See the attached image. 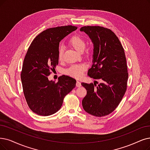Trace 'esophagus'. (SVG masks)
<instances>
[{
    "label": "esophagus",
    "mask_w": 150,
    "mask_h": 150,
    "mask_svg": "<svg viewBox=\"0 0 150 150\" xmlns=\"http://www.w3.org/2000/svg\"><path fill=\"white\" fill-rule=\"evenodd\" d=\"M81 83L79 81H77L76 82V87H81Z\"/></svg>",
    "instance_id": "obj_1"
}]
</instances>
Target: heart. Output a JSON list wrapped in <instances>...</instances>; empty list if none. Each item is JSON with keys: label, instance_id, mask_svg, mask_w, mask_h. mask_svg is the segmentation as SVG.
Returning a JSON list of instances; mask_svg holds the SVG:
<instances>
[{"label": "heart", "instance_id": "obj_1", "mask_svg": "<svg viewBox=\"0 0 150 150\" xmlns=\"http://www.w3.org/2000/svg\"><path fill=\"white\" fill-rule=\"evenodd\" d=\"M70 45L79 53H82L86 47V42L85 39L82 35L76 34L73 35L69 40ZM64 47L60 45L58 49V58L59 60H62L63 57ZM86 54L88 55L89 52L87 51ZM86 69V66L83 64H76L71 65L69 68L66 70V73L68 75L79 78L83 76V72Z\"/></svg>", "mask_w": 150, "mask_h": 150}]
</instances>
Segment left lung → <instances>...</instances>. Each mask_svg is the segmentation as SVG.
Returning <instances> with one entry per match:
<instances>
[{"label": "left lung", "mask_w": 150, "mask_h": 150, "mask_svg": "<svg viewBox=\"0 0 150 150\" xmlns=\"http://www.w3.org/2000/svg\"><path fill=\"white\" fill-rule=\"evenodd\" d=\"M93 44V64L88 76L103 81L96 83L82 82L87 90L83 108L88 114L102 117L111 113L120 103L127 89V66L123 47L111 29L98 26H83Z\"/></svg>", "instance_id": "1"}]
</instances>
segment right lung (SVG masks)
Returning <instances> with one entry per match:
<instances>
[{
  "mask_svg": "<svg viewBox=\"0 0 150 150\" xmlns=\"http://www.w3.org/2000/svg\"><path fill=\"white\" fill-rule=\"evenodd\" d=\"M77 29L71 25L47 29L35 38L27 51L21 79L29 108L38 115L57 112L65 96L76 86V79L68 76L59 77L57 82L47 77L58 64L59 42Z\"/></svg>",
  "mask_w": 150,
  "mask_h": 150,
  "instance_id": "obj_1",
  "label": "right lung"
}]
</instances>
